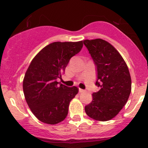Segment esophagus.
I'll return each instance as SVG.
<instances>
[{"label": "esophagus", "instance_id": "esophagus-1", "mask_svg": "<svg viewBox=\"0 0 148 148\" xmlns=\"http://www.w3.org/2000/svg\"><path fill=\"white\" fill-rule=\"evenodd\" d=\"M79 92H80V93H82V92H85V90L84 89H79Z\"/></svg>", "mask_w": 148, "mask_h": 148}]
</instances>
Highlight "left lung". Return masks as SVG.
Wrapping results in <instances>:
<instances>
[{"instance_id":"obj_1","label":"left lung","mask_w":148,"mask_h":148,"mask_svg":"<svg viewBox=\"0 0 148 148\" xmlns=\"http://www.w3.org/2000/svg\"><path fill=\"white\" fill-rule=\"evenodd\" d=\"M83 43L96 66L95 84L100 87L92 94V102L85 106V112L95 120H110L120 112L130 95L129 69L120 53L107 41L97 38Z\"/></svg>"}]
</instances>
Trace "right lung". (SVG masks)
Returning <instances> with one entry per match:
<instances>
[{"label": "right lung", "mask_w": 148, "mask_h": 148, "mask_svg": "<svg viewBox=\"0 0 148 148\" xmlns=\"http://www.w3.org/2000/svg\"><path fill=\"white\" fill-rule=\"evenodd\" d=\"M83 46L78 42H53L44 47L30 64L23 82L28 107L40 121L55 125L66 118L70 101L78 93L77 86L56 82L70 59Z\"/></svg>", "instance_id": "1"}]
</instances>
